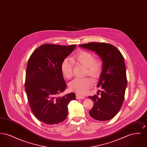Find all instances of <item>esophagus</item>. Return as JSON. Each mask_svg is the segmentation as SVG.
I'll list each match as a JSON object with an SVG mask.
<instances>
[{
    "label": "esophagus",
    "mask_w": 147,
    "mask_h": 147,
    "mask_svg": "<svg viewBox=\"0 0 147 147\" xmlns=\"http://www.w3.org/2000/svg\"><path fill=\"white\" fill-rule=\"evenodd\" d=\"M76 98L77 99H84L85 97L83 95H80L79 94H76Z\"/></svg>",
    "instance_id": "1"
}]
</instances>
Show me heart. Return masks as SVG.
Instances as JSON below:
<instances>
[{"mask_svg": "<svg viewBox=\"0 0 147 147\" xmlns=\"http://www.w3.org/2000/svg\"><path fill=\"white\" fill-rule=\"evenodd\" d=\"M73 62L81 64L85 67L86 74L93 78L100 76L102 64L99 58H94L93 55L88 51H80L71 58V60L66 58L63 60L61 65V70L63 76L69 79L73 76ZM92 81L90 78H76L69 84L70 90L83 94L91 88Z\"/></svg>", "mask_w": 147, "mask_h": 147, "instance_id": "obj_1", "label": "heart"}]
</instances>
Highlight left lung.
Wrapping results in <instances>:
<instances>
[{
    "label": "left lung",
    "instance_id": "obj_1",
    "mask_svg": "<svg viewBox=\"0 0 147 147\" xmlns=\"http://www.w3.org/2000/svg\"><path fill=\"white\" fill-rule=\"evenodd\" d=\"M95 52L102 61V70L98 87H101V96H89L94 106L89 112L92 118L98 121H107L119 112L123 104L127 86L126 65L120 51L111 44L90 42L79 46Z\"/></svg>",
    "mask_w": 147,
    "mask_h": 147
}]
</instances>
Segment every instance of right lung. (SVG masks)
<instances>
[{"instance_id":"right-lung-1","label":"right lung","mask_w":147,"mask_h":147,"mask_svg":"<svg viewBox=\"0 0 147 147\" xmlns=\"http://www.w3.org/2000/svg\"><path fill=\"white\" fill-rule=\"evenodd\" d=\"M77 45L43 44L28 59L25 90L31 110L38 120L52 125L62 122L68 115V105L76 99L73 92L57 95L67 88L61 65Z\"/></svg>"}]
</instances>
